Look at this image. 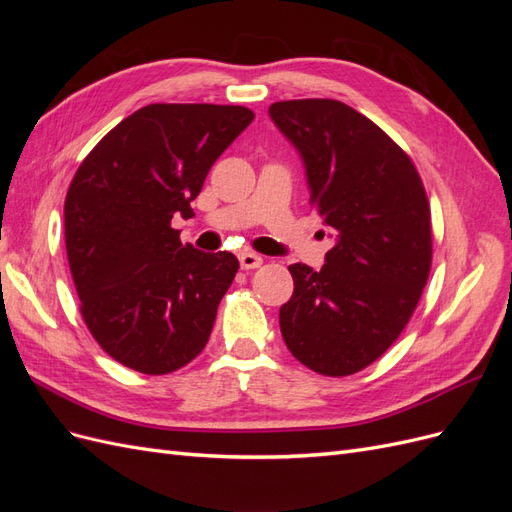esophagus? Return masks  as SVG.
Returning a JSON list of instances; mask_svg holds the SVG:
<instances>
[{
  "label": "esophagus",
  "mask_w": 512,
  "mask_h": 512,
  "mask_svg": "<svg viewBox=\"0 0 512 512\" xmlns=\"http://www.w3.org/2000/svg\"><path fill=\"white\" fill-rule=\"evenodd\" d=\"M239 262H241L243 269H258L262 265V256L256 254V252H247L245 250V252L239 254Z\"/></svg>",
  "instance_id": "1"
}]
</instances>
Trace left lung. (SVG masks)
Instances as JSON below:
<instances>
[{
  "mask_svg": "<svg viewBox=\"0 0 512 512\" xmlns=\"http://www.w3.org/2000/svg\"><path fill=\"white\" fill-rule=\"evenodd\" d=\"M269 115L299 149L309 205L337 232L320 271L290 265L282 337L316 374L365 369L406 329L431 271V211L421 175L393 138L352 106L273 102Z\"/></svg>",
  "mask_w": 512,
  "mask_h": 512,
  "instance_id": "8db88e82",
  "label": "left lung"
}]
</instances>
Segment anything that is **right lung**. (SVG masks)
<instances>
[{"label": "right lung", "instance_id": "obj_1", "mask_svg": "<svg viewBox=\"0 0 512 512\" xmlns=\"http://www.w3.org/2000/svg\"><path fill=\"white\" fill-rule=\"evenodd\" d=\"M254 113L226 104H149L89 151L64 226L81 316L100 348L149 376L203 352L239 260L181 243L170 226Z\"/></svg>", "mask_w": 512, "mask_h": 512}]
</instances>
